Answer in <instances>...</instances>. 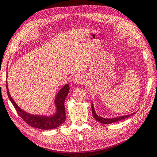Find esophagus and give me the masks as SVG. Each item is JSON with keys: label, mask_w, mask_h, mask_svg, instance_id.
<instances>
[{"label": "esophagus", "mask_w": 157, "mask_h": 157, "mask_svg": "<svg viewBox=\"0 0 157 157\" xmlns=\"http://www.w3.org/2000/svg\"><path fill=\"white\" fill-rule=\"evenodd\" d=\"M73 82L78 84H83L85 82V79H84L83 75L80 73L75 75L73 78Z\"/></svg>", "instance_id": "34e87169"}]
</instances>
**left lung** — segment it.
<instances>
[{
  "mask_svg": "<svg viewBox=\"0 0 157 157\" xmlns=\"http://www.w3.org/2000/svg\"><path fill=\"white\" fill-rule=\"evenodd\" d=\"M91 111H92V114H93V116L94 119H96V121H98V122H101L102 124H112L114 122H117V121H121L122 119H124L126 118H128V117H130L131 115H133V114H128V115H124V116H121V117H115V118H112V119H106V118H103L99 117L98 115H97L96 113H95V110H94V105L93 103H91Z\"/></svg>",
  "mask_w": 157,
  "mask_h": 157,
  "instance_id": "1",
  "label": "left lung"
}]
</instances>
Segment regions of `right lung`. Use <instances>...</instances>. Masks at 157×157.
I'll use <instances>...</instances> for the list:
<instances>
[{
	"instance_id": "right-lung-1",
	"label": "right lung",
	"mask_w": 157,
	"mask_h": 157,
	"mask_svg": "<svg viewBox=\"0 0 157 157\" xmlns=\"http://www.w3.org/2000/svg\"><path fill=\"white\" fill-rule=\"evenodd\" d=\"M6 88L7 96H8L9 99L12 102V105L14 107V108H15L17 114L29 125L35 128L44 129V130H46V129L48 130V129H53L59 127L61 124L65 122L66 110L65 107H64V101H65V99L69 92L70 87L68 84H66L59 91L58 94H57L55 99V104L57 108L56 113L54 116L50 117H47L44 116L33 115V114L26 113V112L21 110L20 108H19L15 103V102L12 99L10 94L9 93L7 84Z\"/></svg>"
}]
</instances>
